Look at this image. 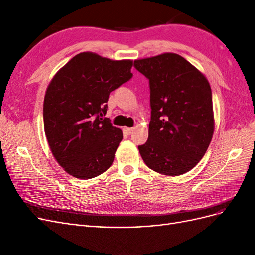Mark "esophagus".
Listing matches in <instances>:
<instances>
[{
    "mask_svg": "<svg viewBox=\"0 0 255 255\" xmlns=\"http://www.w3.org/2000/svg\"><path fill=\"white\" fill-rule=\"evenodd\" d=\"M123 130H125V133H127L128 135H130L133 132H134V128H123Z\"/></svg>",
    "mask_w": 255,
    "mask_h": 255,
    "instance_id": "esophagus-1",
    "label": "esophagus"
}]
</instances>
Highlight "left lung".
Listing matches in <instances>:
<instances>
[{
	"instance_id": "obj_1",
	"label": "left lung",
	"mask_w": 255,
	"mask_h": 255,
	"mask_svg": "<svg viewBox=\"0 0 255 255\" xmlns=\"http://www.w3.org/2000/svg\"><path fill=\"white\" fill-rule=\"evenodd\" d=\"M134 66L150 83L149 138L138 146L143 161L168 176L190 171L204 156L214 134L210 83L175 53L136 59Z\"/></svg>"
}]
</instances>
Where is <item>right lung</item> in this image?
<instances>
[{"mask_svg":"<svg viewBox=\"0 0 255 255\" xmlns=\"http://www.w3.org/2000/svg\"><path fill=\"white\" fill-rule=\"evenodd\" d=\"M133 60L83 52L57 71L45 91L44 133L53 156L76 179L105 172L123 138L104 118L110 94L133 74Z\"/></svg>","mask_w":255,"mask_h":255,"instance_id":"obj_1","label":"right lung"}]
</instances>
